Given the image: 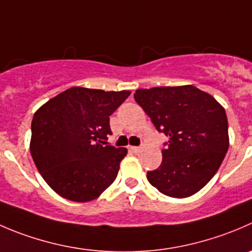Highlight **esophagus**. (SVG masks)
I'll use <instances>...</instances> for the list:
<instances>
[{"label": "esophagus", "mask_w": 252, "mask_h": 252, "mask_svg": "<svg viewBox=\"0 0 252 252\" xmlns=\"http://www.w3.org/2000/svg\"><path fill=\"white\" fill-rule=\"evenodd\" d=\"M129 150H130L131 153H134V154H138V153H140L141 149L138 148V146H130V148H129Z\"/></svg>", "instance_id": "1"}]
</instances>
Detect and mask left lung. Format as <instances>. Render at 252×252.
<instances>
[{
    "mask_svg": "<svg viewBox=\"0 0 252 252\" xmlns=\"http://www.w3.org/2000/svg\"><path fill=\"white\" fill-rule=\"evenodd\" d=\"M134 98L158 131L168 136L160 167L148 181L161 193L186 198L212 180L229 148L225 109L192 85L136 90Z\"/></svg>",
    "mask_w": 252,
    "mask_h": 252,
    "instance_id": "left-lung-1",
    "label": "left lung"
}]
</instances>
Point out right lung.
Instances as JSON below:
<instances>
[{
  "mask_svg": "<svg viewBox=\"0 0 252 252\" xmlns=\"http://www.w3.org/2000/svg\"><path fill=\"white\" fill-rule=\"evenodd\" d=\"M130 91L71 87L34 113L31 154L41 177L59 196L90 202L116 180L126 148L103 145L109 116Z\"/></svg>",
  "mask_w": 252,
  "mask_h": 252,
  "instance_id": "right-lung-1",
  "label": "right lung"
}]
</instances>
